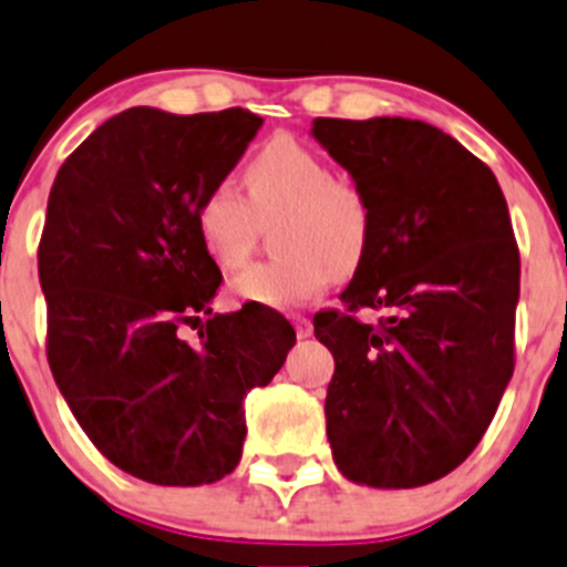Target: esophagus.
<instances>
[{
  "mask_svg": "<svg viewBox=\"0 0 567 567\" xmlns=\"http://www.w3.org/2000/svg\"><path fill=\"white\" fill-rule=\"evenodd\" d=\"M293 327H296V334H299L301 340L310 338V334H312V321H310V318L296 316V318H293Z\"/></svg>",
  "mask_w": 567,
  "mask_h": 567,
  "instance_id": "34e87169",
  "label": "esophagus"
}]
</instances>
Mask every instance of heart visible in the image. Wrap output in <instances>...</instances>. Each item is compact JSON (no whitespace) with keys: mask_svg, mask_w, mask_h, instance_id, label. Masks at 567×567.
Segmentation results:
<instances>
[{"mask_svg":"<svg viewBox=\"0 0 567 567\" xmlns=\"http://www.w3.org/2000/svg\"><path fill=\"white\" fill-rule=\"evenodd\" d=\"M249 205L235 185L216 183L196 205L202 246L224 271L244 266L255 246V217L282 213L277 249L282 257L246 268L233 293L262 307H301L316 299L338 274L362 260L371 216L360 190L332 177L318 152L293 137H277L246 166Z\"/></svg>","mask_w":567,"mask_h":567,"instance_id":"obj_1","label":"heart"}]
</instances>
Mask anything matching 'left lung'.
I'll use <instances>...</instances> for the list:
<instances>
[{"label": "left lung", "mask_w": 567, "mask_h": 567, "mask_svg": "<svg viewBox=\"0 0 567 567\" xmlns=\"http://www.w3.org/2000/svg\"><path fill=\"white\" fill-rule=\"evenodd\" d=\"M349 172L371 235L340 301L312 318L332 351L327 435L349 482L421 487L457 468L491 426L515 368L520 257L491 168L415 118H316ZM384 306L380 329L350 316Z\"/></svg>", "instance_id": "obj_1"}]
</instances>
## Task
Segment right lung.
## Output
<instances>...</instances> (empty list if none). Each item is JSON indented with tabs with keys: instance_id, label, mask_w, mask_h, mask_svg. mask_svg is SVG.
I'll return each instance as SVG.
<instances>
[{
	"instance_id": "add662e5",
	"label": "right lung",
	"mask_w": 567,
	"mask_h": 567,
	"mask_svg": "<svg viewBox=\"0 0 567 567\" xmlns=\"http://www.w3.org/2000/svg\"><path fill=\"white\" fill-rule=\"evenodd\" d=\"M260 126L244 107H130L71 152L49 190L38 246L49 368L93 446L152 485L233 474L246 393L266 388L296 343L271 307L213 316L221 271L196 233L202 194ZM183 322H200V338L185 341Z\"/></svg>"
}]
</instances>
